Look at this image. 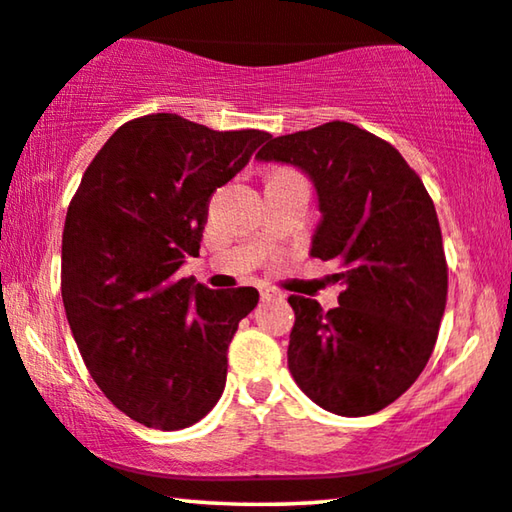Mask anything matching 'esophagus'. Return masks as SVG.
Masks as SVG:
<instances>
[{
	"label": "esophagus",
	"mask_w": 512,
	"mask_h": 512,
	"mask_svg": "<svg viewBox=\"0 0 512 512\" xmlns=\"http://www.w3.org/2000/svg\"><path fill=\"white\" fill-rule=\"evenodd\" d=\"M259 297H262V301H266V299H278V297H283V294H280L278 290H273V287H259Z\"/></svg>",
	"instance_id": "34e87169"
}]
</instances>
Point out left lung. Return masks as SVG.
Listing matches in <instances>:
<instances>
[{
    "mask_svg": "<svg viewBox=\"0 0 512 512\" xmlns=\"http://www.w3.org/2000/svg\"><path fill=\"white\" fill-rule=\"evenodd\" d=\"M257 160L311 178L322 213L311 255L343 269L327 313L315 299H287L292 378L329 413H378L427 366L443 320L448 264L434 201L397 148L350 122L276 136Z\"/></svg>",
    "mask_w": 512,
    "mask_h": 512,
    "instance_id": "1",
    "label": "left lung"
}]
</instances>
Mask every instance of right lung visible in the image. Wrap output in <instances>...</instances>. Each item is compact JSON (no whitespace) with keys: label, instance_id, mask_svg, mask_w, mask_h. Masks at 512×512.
Instances as JSON below:
<instances>
[{"label":"right lung","instance_id":"1","mask_svg":"<svg viewBox=\"0 0 512 512\" xmlns=\"http://www.w3.org/2000/svg\"><path fill=\"white\" fill-rule=\"evenodd\" d=\"M266 139L143 115L115 129L71 199L62 234L71 334L99 390L146 427H190L225 390L227 348L259 292L208 290L176 273L199 255L211 194Z\"/></svg>","mask_w":512,"mask_h":512}]
</instances>
